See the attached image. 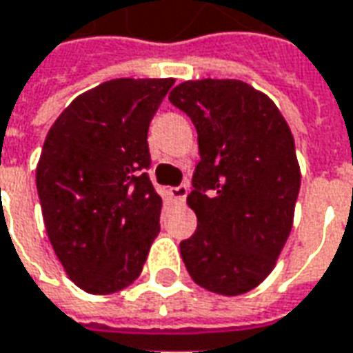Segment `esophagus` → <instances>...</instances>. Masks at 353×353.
Listing matches in <instances>:
<instances>
[{
	"label": "esophagus",
	"instance_id": "34e87169",
	"mask_svg": "<svg viewBox=\"0 0 353 353\" xmlns=\"http://www.w3.org/2000/svg\"><path fill=\"white\" fill-rule=\"evenodd\" d=\"M187 193H189V187L185 183L181 185H177V187H172L170 189V194H172V199L177 202H183L185 201V196H187Z\"/></svg>",
	"mask_w": 353,
	"mask_h": 353
}]
</instances>
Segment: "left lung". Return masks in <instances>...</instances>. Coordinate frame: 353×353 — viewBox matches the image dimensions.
<instances>
[{
  "mask_svg": "<svg viewBox=\"0 0 353 353\" xmlns=\"http://www.w3.org/2000/svg\"><path fill=\"white\" fill-rule=\"evenodd\" d=\"M168 99L191 118L201 152L187 196L199 223L179 243L185 268L210 292L245 294L270 275L290 235L294 137L275 103L241 80H191Z\"/></svg>",
  "mask_w": 353,
  "mask_h": 353,
  "instance_id": "8db88e82",
  "label": "left lung"
}]
</instances>
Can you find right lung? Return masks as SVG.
Returning <instances> with one entry per match:
<instances>
[{
    "instance_id": "1",
    "label": "right lung",
    "mask_w": 353,
    "mask_h": 353,
    "mask_svg": "<svg viewBox=\"0 0 353 353\" xmlns=\"http://www.w3.org/2000/svg\"><path fill=\"white\" fill-rule=\"evenodd\" d=\"M174 78H118L85 91L51 125L38 170L49 241L90 294L134 283L160 231L149 124Z\"/></svg>"
}]
</instances>
